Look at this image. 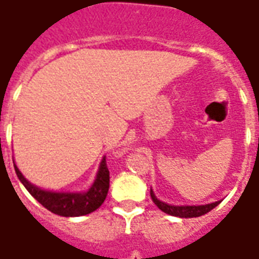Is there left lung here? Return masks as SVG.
Masks as SVG:
<instances>
[{"label":"left lung","mask_w":259,"mask_h":259,"mask_svg":"<svg viewBox=\"0 0 259 259\" xmlns=\"http://www.w3.org/2000/svg\"><path fill=\"white\" fill-rule=\"evenodd\" d=\"M150 197H152L153 203L157 205L158 208L161 209L163 212L174 215V217H179V218H196V217H201V215L207 214V212H209L211 209L215 208L217 205L220 204V201H215V203L205 205H169L163 203V201H160L154 196L152 189H150Z\"/></svg>","instance_id":"obj_1"}]
</instances>
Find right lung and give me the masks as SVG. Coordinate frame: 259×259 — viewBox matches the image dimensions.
I'll return each instance as SVG.
<instances>
[{"mask_svg": "<svg viewBox=\"0 0 259 259\" xmlns=\"http://www.w3.org/2000/svg\"><path fill=\"white\" fill-rule=\"evenodd\" d=\"M15 165V164H13ZM15 171L20 182L24 185V188L29 190V193L34 199L42 204L51 212L62 217H81V215L91 214L102 205L105 201L109 192L110 185V174L106 165V158H103L96 175V179L91 189L87 193H55V192H47L34 186L24 178L19 168L15 165Z\"/></svg>", "mask_w": 259, "mask_h": 259, "instance_id": "1", "label": "right lung"}]
</instances>
